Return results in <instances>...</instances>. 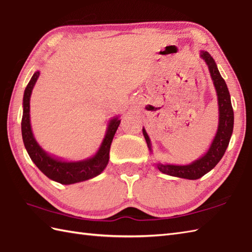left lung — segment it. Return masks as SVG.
<instances>
[{"label":"left lung","mask_w":252,"mask_h":252,"mask_svg":"<svg viewBox=\"0 0 252 252\" xmlns=\"http://www.w3.org/2000/svg\"><path fill=\"white\" fill-rule=\"evenodd\" d=\"M200 57H202V60L208 65L218 95L219 126L217 134L215 138H213L211 146L208 149V152L199 159L195 160L194 162L186 165L157 163V168L160 172L187 180L199 179L216 167L226 151L234 127V111L227 85L225 81H224V79L221 77L220 72H219L217 63L211 55L208 52L202 51L200 52ZM143 134L146 140L149 151L152 152L151 140H149V136L144 127Z\"/></svg>","instance_id":"obj_1"}]
</instances>
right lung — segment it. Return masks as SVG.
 Returning a JSON list of instances; mask_svg holds the SVG:
<instances>
[{"instance_id":"obj_1","label":"right lung","mask_w":252,"mask_h":252,"mask_svg":"<svg viewBox=\"0 0 252 252\" xmlns=\"http://www.w3.org/2000/svg\"><path fill=\"white\" fill-rule=\"evenodd\" d=\"M39 76V71H35L32 76L25 90L23 99L24 112L23 119H21V134H23L25 147L31 160L47 178L61 184L69 185L95 178L103 172L108 164L112 138L121 120L116 117L109 121L101 145L92 158L81 160V161H63L61 159L51 156L36 143L30 125V96Z\"/></svg>"}]
</instances>
